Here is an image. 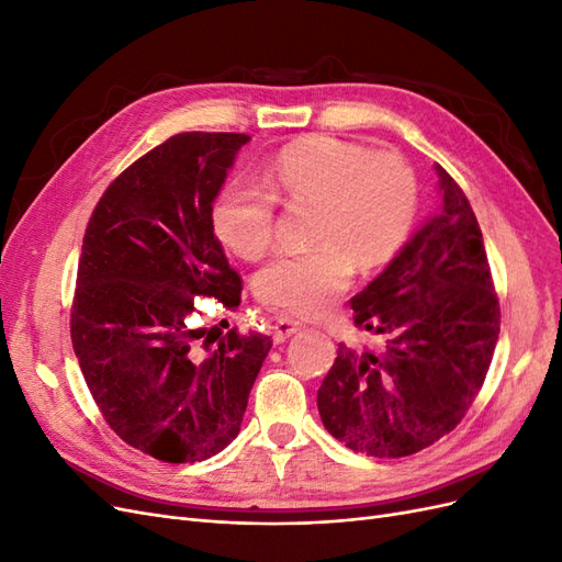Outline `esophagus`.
<instances>
[{
    "label": "esophagus",
    "mask_w": 562,
    "mask_h": 562,
    "mask_svg": "<svg viewBox=\"0 0 562 562\" xmlns=\"http://www.w3.org/2000/svg\"><path fill=\"white\" fill-rule=\"evenodd\" d=\"M302 328L300 321L293 318H279L274 326H271V337H274V342H285L288 337L295 335Z\"/></svg>",
    "instance_id": "esophagus-1"
}]
</instances>
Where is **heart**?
<instances>
[{
	"label": "heart",
	"mask_w": 562,
	"mask_h": 562,
	"mask_svg": "<svg viewBox=\"0 0 562 562\" xmlns=\"http://www.w3.org/2000/svg\"><path fill=\"white\" fill-rule=\"evenodd\" d=\"M262 184L229 182L213 203V232L227 250L260 260L274 241L277 199L316 206L307 252L281 255L255 279L269 310L312 318L347 291L353 262L372 269L394 260L417 217V182L401 157L312 135L283 147Z\"/></svg>",
	"instance_id": "heart-1"
}]
</instances>
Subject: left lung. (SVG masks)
<instances>
[{"mask_svg":"<svg viewBox=\"0 0 562 562\" xmlns=\"http://www.w3.org/2000/svg\"><path fill=\"white\" fill-rule=\"evenodd\" d=\"M440 211L351 300L375 347L339 345L318 389L337 440L370 457H405L450 434L479 394L499 337L483 234L459 184L440 168Z\"/></svg>","mask_w":562,"mask_h":562,"instance_id":"left-lung-1","label":"left lung"}]
</instances>
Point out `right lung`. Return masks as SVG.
Returning a JSON list of instances; mask_svg holds the SVG:
<instances>
[{
	"label": "right lung",
	"mask_w": 562,
	"mask_h": 562,
	"mask_svg": "<svg viewBox=\"0 0 562 562\" xmlns=\"http://www.w3.org/2000/svg\"><path fill=\"white\" fill-rule=\"evenodd\" d=\"M248 140L173 135L108 187L83 234L70 321L79 368L112 431L161 462H201L239 436L271 349L267 335L220 337L190 321L199 295L241 302L211 217Z\"/></svg>",
	"instance_id": "1"
}]
</instances>
